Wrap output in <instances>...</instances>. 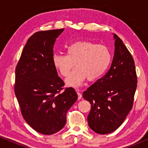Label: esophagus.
Wrapping results in <instances>:
<instances>
[{
	"label": "esophagus",
	"instance_id": "34e87169",
	"mask_svg": "<svg viewBox=\"0 0 148 148\" xmlns=\"http://www.w3.org/2000/svg\"><path fill=\"white\" fill-rule=\"evenodd\" d=\"M76 92H77V95H78V99H81V97H82V95H81V93L79 92V90L76 89Z\"/></svg>",
	"mask_w": 148,
	"mask_h": 148
}]
</instances>
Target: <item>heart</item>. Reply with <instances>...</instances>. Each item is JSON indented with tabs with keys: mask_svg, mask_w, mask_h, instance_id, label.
Wrapping results in <instances>:
<instances>
[{
	"mask_svg": "<svg viewBox=\"0 0 148 148\" xmlns=\"http://www.w3.org/2000/svg\"><path fill=\"white\" fill-rule=\"evenodd\" d=\"M111 62V54L106 46L89 41H78L67 47V55L56 53L53 57L55 68L66 79L69 86L77 87L83 81H95L104 74Z\"/></svg>",
	"mask_w": 148,
	"mask_h": 148,
	"instance_id": "b5f03b06",
	"label": "heart"
}]
</instances>
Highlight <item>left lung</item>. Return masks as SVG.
<instances>
[{
	"label": "left lung",
	"mask_w": 148,
	"mask_h": 148,
	"mask_svg": "<svg viewBox=\"0 0 148 148\" xmlns=\"http://www.w3.org/2000/svg\"><path fill=\"white\" fill-rule=\"evenodd\" d=\"M115 52L109 70L83 93L91 103L88 115L90 128L99 134L116 130L132 110L137 87L134 60L115 34Z\"/></svg>",
	"instance_id": "obj_1"
}]
</instances>
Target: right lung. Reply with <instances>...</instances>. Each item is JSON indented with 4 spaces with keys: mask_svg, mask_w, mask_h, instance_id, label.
<instances>
[{
    "mask_svg": "<svg viewBox=\"0 0 148 148\" xmlns=\"http://www.w3.org/2000/svg\"><path fill=\"white\" fill-rule=\"evenodd\" d=\"M64 29L40 31L28 39L15 69V95L21 114L36 132L51 135L66 124V114L77 100L53 64V46Z\"/></svg>",
    "mask_w": 148,
    "mask_h": 148,
    "instance_id": "right-lung-1",
    "label": "right lung"
}]
</instances>
